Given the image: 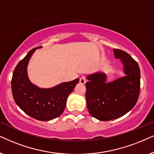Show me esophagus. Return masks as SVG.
Segmentation results:
<instances>
[{"label":"esophagus","instance_id":"34e87169","mask_svg":"<svg viewBox=\"0 0 154 154\" xmlns=\"http://www.w3.org/2000/svg\"><path fill=\"white\" fill-rule=\"evenodd\" d=\"M86 82H87V79H86V77H85V76H82V77H80V79H79V82H80L81 84H82V85L85 84Z\"/></svg>","mask_w":154,"mask_h":154}]
</instances>
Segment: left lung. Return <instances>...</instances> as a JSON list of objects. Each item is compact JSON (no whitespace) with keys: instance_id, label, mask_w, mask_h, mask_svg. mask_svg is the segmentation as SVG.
<instances>
[{"instance_id":"1","label":"left lung","mask_w":154,"mask_h":154,"mask_svg":"<svg viewBox=\"0 0 154 154\" xmlns=\"http://www.w3.org/2000/svg\"><path fill=\"white\" fill-rule=\"evenodd\" d=\"M115 57L120 58L126 74L110 83H106V75H89L86 83V100L89 113L101 121L114 120L134 108L140 92V69L138 63L128 53L113 48Z\"/></svg>"}]
</instances>
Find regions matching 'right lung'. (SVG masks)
<instances>
[{
  "instance_id": "obj_1",
  "label": "right lung",
  "mask_w": 154,
  "mask_h": 154,
  "mask_svg": "<svg viewBox=\"0 0 154 154\" xmlns=\"http://www.w3.org/2000/svg\"><path fill=\"white\" fill-rule=\"evenodd\" d=\"M38 48L41 46L32 49L15 67L11 80L12 93L17 105L29 116L41 121H48L63 113L67 98L79 79L51 89H40L32 85L28 78L26 67L31 56Z\"/></svg>"
}]
</instances>
